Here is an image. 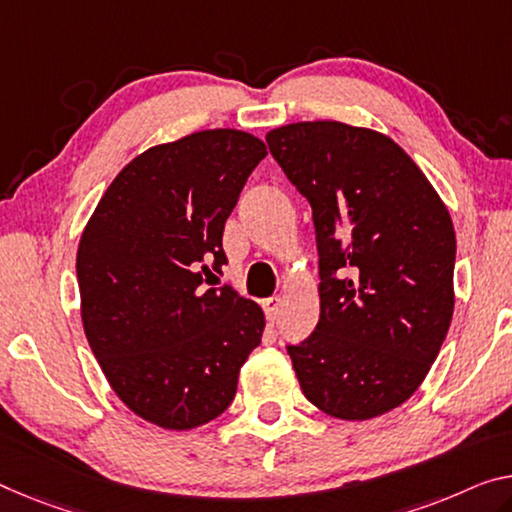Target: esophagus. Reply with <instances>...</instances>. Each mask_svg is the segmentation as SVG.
<instances>
[{
	"label": "esophagus",
	"mask_w": 512,
	"mask_h": 512,
	"mask_svg": "<svg viewBox=\"0 0 512 512\" xmlns=\"http://www.w3.org/2000/svg\"><path fill=\"white\" fill-rule=\"evenodd\" d=\"M279 309H281V300H279L277 295L267 297V300H263V311H265V316H267V320H270V322L277 320Z\"/></svg>",
	"instance_id": "1"
}]
</instances>
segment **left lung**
<instances>
[{"mask_svg":"<svg viewBox=\"0 0 512 512\" xmlns=\"http://www.w3.org/2000/svg\"><path fill=\"white\" fill-rule=\"evenodd\" d=\"M267 146L311 203L320 320L286 345L304 396L364 421L419 389L453 316L455 231L396 141L338 121L272 130Z\"/></svg>","mask_w":512,"mask_h":512,"instance_id":"8db88e82","label":"left lung"}]
</instances>
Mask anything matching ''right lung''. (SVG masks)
<instances>
[{
	"mask_svg": "<svg viewBox=\"0 0 512 512\" xmlns=\"http://www.w3.org/2000/svg\"><path fill=\"white\" fill-rule=\"evenodd\" d=\"M267 155L240 130L148 148L107 187L77 249L84 334L125 405L169 430L217 419L261 345V306L217 274L222 235Z\"/></svg>",
	"mask_w": 512,
	"mask_h": 512,
	"instance_id": "obj_1",
	"label": "right lung"
}]
</instances>
